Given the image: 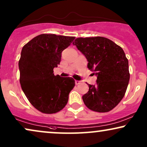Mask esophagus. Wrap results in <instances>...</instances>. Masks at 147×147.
<instances>
[{
  "mask_svg": "<svg viewBox=\"0 0 147 147\" xmlns=\"http://www.w3.org/2000/svg\"><path fill=\"white\" fill-rule=\"evenodd\" d=\"M80 83H81V81H75V84H76V85H79V84H80Z\"/></svg>",
  "mask_w": 147,
  "mask_h": 147,
  "instance_id": "obj_1",
  "label": "esophagus"
}]
</instances>
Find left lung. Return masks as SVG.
I'll return each mask as SVG.
<instances>
[{
  "label": "left lung",
  "mask_w": 147,
  "mask_h": 147,
  "mask_svg": "<svg viewBox=\"0 0 147 147\" xmlns=\"http://www.w3.org/2000/svg\"><path fill=\"white\" fill-rule=\"evenodd\" d=\"M87 58V67L97 76L95 85L83 96L92 111L107 112L124 97L130 80L128 60L123 49L103 37L77 38L73 43Z\"/></svg>",
  "instance_id": "1"
}]
</instances>
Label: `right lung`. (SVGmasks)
<instances>
[{
    "instance_id": "add662e5",
    "label": "right lung",
    "mask_w": 147,
    "mask_h": 147,
    "mask_svg": "<svg viewBox=\"0 0 147 147\" xmlns=\"http://www.w3.org/2000/svg\"><path fill=\"white\" fill-rule=\"evenodd\" d=\"M75 38L44 34L23 47L19 61L21 89L31 104L41 112L57 113L68 102L75 80L55 76L54 68L60 64L62 51Z\"/></svg>"
}]
</instances>
